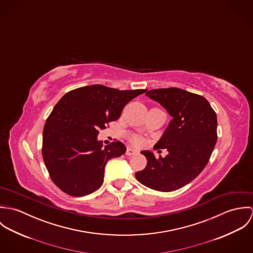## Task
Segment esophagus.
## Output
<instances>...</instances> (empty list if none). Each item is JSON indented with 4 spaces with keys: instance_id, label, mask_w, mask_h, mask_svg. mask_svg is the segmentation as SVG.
Masks as SVG:
<instances>
[{
    "instance_id": "1",
    "label": "esophagus",
    "mask_w": 253,
    "mask_h": 253,
    "mask_svg": "<svg viewBox=\"0 0 253 253\" xmlns=\"http://www.w3.org/2000/svg\"><path fill=\"white\" fill-rule=\"evenodd\" d=\"M137 151L135 149H132V148H127L126 149V156H132L134 154H136Z\"/></svg>"
}]
</instances>
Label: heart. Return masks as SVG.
I'll return each mask as SVG.
<instances>
[{
  "label": "heart",
  "instance_id": "b5f03b06",
  "mask_svg": "<svg viewBox=\"0 0 253 253\" xmlns=\"http://www.w3.org/2000/svg\"><path fill=\"white\" fill-rule=\"evenodd\" d=\"M132 141H133L134 143H136V144H138V143L141 142V140H140L139 137H133V138H132Z\"/></svg>",
  "mask_w": 253,
  "mask_h": 253
}]
</instances>
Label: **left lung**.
<instances>
[{
    "label": "left lung",
    "mask_w": 253,
    "mask_h": 253,
    "mask_svg": "<svg viewBox=\"0 0 253 253\" xmlns=\"http://www.w3.org/2000/svg\"><path fill=\"white\" fill-rule=\"evenodd\" d=\"M146 95L172 117L155 145L169 154L156 159L151 151H142L147 166L135 177L153 190L175 191L194 180L208 165L216 143V113L205 97L177 87L152 89Z\"/></svg>",
    "instance_id": "8db88e82"
}]
</instances>
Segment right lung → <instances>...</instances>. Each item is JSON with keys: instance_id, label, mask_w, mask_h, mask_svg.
Instances as JSON below:
<instances>
[{"instance_id": "right-lung-1", "label": "right lung", "mask_w": 253, "mask_h": 253, "mask_svg": "<svg viewBox=\"0 0 253 253\" xmlns=\"http://www.w3.org/2000/svg\"><path fill=\"white\" fill-rule=\"evenodd\" d=\"M145 89L119 90L92 84L67 92L54 106L42 131V158L53 183L73 197H84L103 183L110 159L126 151L120 141L104 146L99 128L120 118L124 107Z\"/></svg>"}]
</instances>
